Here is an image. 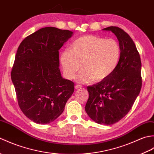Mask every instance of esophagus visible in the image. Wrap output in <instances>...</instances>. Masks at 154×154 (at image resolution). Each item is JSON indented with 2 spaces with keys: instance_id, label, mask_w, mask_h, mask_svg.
I'll list each match as a JSON object with an SVG mask.
<instances>
[{
  "instance_id": "obj_1",
  "label": "esophagus",
  "mask_w": 154,
  "mask_h": 154,
  "mask_svg": "<svg viewBox=\"0 0 154 154\" xmlns=\"http://www.w3.org/2000/svg\"><path fill=\"white\" fill-rule=\"evenodd\" d=\"M82 87V86L81 85H76L75 86V88L76 89H81V88Z\"/></svg>"
}]
</instances>
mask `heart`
Returning <instances> with one entry per match:
<instances>
[{
	"instance_id": "b5f03b06",
	"label": "heart",
	"mask_w": 154,
	"mask_h": 154,
	"mask_svg": "<svg viewBox=\"0 0 154 154\" xmlns=\"http://www.w3.org/2000/svg\"><path fill=\"white\" fill-rule=\"evenodd\" d=\"M120 54V46L116 40L86 35L75 40L71 45V50L62 51L60 61L67 79H74L82 67L83 69L77 80L90 83L94 80L101 81L110 77L119 65Z\"/></svg>"
}]
</instances>
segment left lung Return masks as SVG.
<instances>
[{
    "label": "left lung",
    "mask_w": 154,
    "mask_h": 154,
    "mask_svg": "<svg viewBox=\"0 0 154 154\" xmlns=\"http://www.w3.org/2000/svg\"><path fill=\"white\" fill-rule=\"evenodd\" d=\"M115 34L121 50L119 65L113 73L99 83L88 86L89 93L85 111L94 122L111 125L125 116L142 87L141 60L134 42L122 29H103Z\"/></svg>",
    "instance_id": "8db88e82"
}]
</instances>
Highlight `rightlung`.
Masks as SVG:
<instances>
[{
	"mask_svg": "<svg viewBox=\"0 0 154 154\" xmlns=\"http://www.w3.org/2000/svg\"><path fill=\"white\" fill-rule=\"evenodd\" d=\"M72 35L45 27L27 36L18 48L11 79L20 108L35 123L53 122L73 93L74 83L63 79L59 68V50Z\"/></svg>",
	"mask_w": 154,
	"mask_h": 154,
	"instance_id": "add662e5",
	"label": "right lung"
}]
</instances>
